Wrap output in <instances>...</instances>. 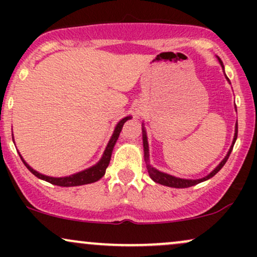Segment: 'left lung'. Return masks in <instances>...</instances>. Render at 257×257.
I'll return each instance as SVG.
<instances>
[{
	"mask_svg": "<svg viewBox=\"0 0 257 257\" xmlns=\"http://www.w3.org/2000/svg\"><path fill=\"white\" fill-rule=\"evenodd\" d=\"M129 119V117H125V118L120 119L118 123L116 124V128H114L113 133H112V137L110 140H108L107 146H106L104 153H102L101 158L96 164H94L93 167L88 168V169L81 170V172L71 174V175H67V176H61V178H54V176H48V175H44V174L37 172L35 170L34 168L29 166L26 163V161L23 158V156L20 155V152L18 151L20 156V159L23 161V163L25 164V167L28 168L30 172L34 174L35 176H37L38 179L44 180L47 182H51L52 185H57V186H63V187H71V186H81V185H85V184H90V182H95L98 181L105 175L106 172V168L108 167V163H110V159H111V155L112 151H113V147L116 145L117 140H118L119 137V133L122 131L123 124ZM12 139H13V143H14V135L13 132H12ZM16 144V143H14Z\"/></svg>",
	"mask_w": 257,
	"mask_h": 257,
	"instance_id": "left-lung-1",
	"label": "left lung"
}]
</instances>
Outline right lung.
<instances>
[{"label":"right lung","mask_w":257,"mask_h":257,"mask_svg":"<svg viewBox=\"0 0 257 257\" xmlns=\"http://www.w3.org/2000/svg\"><path fill=\"white\" fill-rule=\"evenodd\" d=\"M220 65L221 67H222V70L225 69V66H223L222 61H220ZM227 78V76H226ZM227 81L229 82V79L227 78ZM231 83V82H229ZM237 133H238V128L237 125H235V131H234V138H233V143L235 141V139H237ZM143 144H144V158H145V162H146V168H147V172H149L150 176H151V179L153 181L158 182V184L161 185H164V186H168V187H175V188H185V187H190V186H194L197 184H200V182L203 181H206L208 179L213 178V176L216 174L219 170L225 166V163L227 162V159L229 157V153H231V149H229L228 153L226 155V157L221 161V163L217 166L215 169L211 172L209 175H206L205 178L203 179H198V180H186V179H179V178H175V176H172L169 175V174H166V173H162L159 172L158 169H156L155 167L151 166L150 164V150H149V141H147V134H146V129H145V125H144L143 123ZM233 146V145H232Z\"/></svg>","instance_id":"right-lung-1"}]
</instances>
